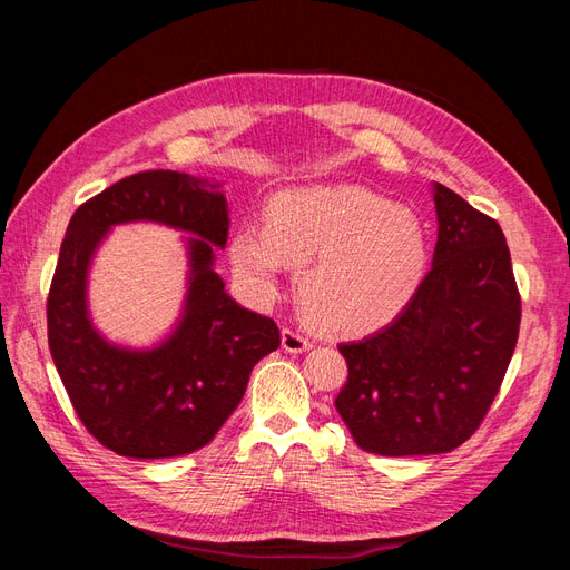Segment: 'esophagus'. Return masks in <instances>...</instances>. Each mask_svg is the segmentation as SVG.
<instances>
[{
  "mask_svg": "<svg viewBox=\"0 0 570 570\" xmlns=\"http://www.w3.org/2000/svg\"><path fill=\"white\" fill-rule=\"evenodd\" d=\"M312 347V340H308L297 327H283V350L289 354H302Z\"/></svg>",
  "mask_w": 570,
  "mask_h": 570,
  "instance_id": "obj_1",
  "label": "esophagus"
}]
</instances>
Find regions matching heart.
I'll use <instances>...</instances> for the list:
<instances>
[{
	"label": "heart",
	"mask_w": 570,
	"mask_h": 570,
	"mask_svg": "<svg viewBox=\"0 0 570 570\" xmlns=\"http://www.w3.org/2000/svg\"><path fill=\"white\" fill-rule=\"evenodd\" d=\"M419 218L356 185L302 187L275 195L266 228L237 230L230 258L256 297L278 289L285 264L298 268L297 299L308 323L361 335L390 321L425 268Z\"/></svg>",
	"instance_id": "heart-1"
}]
</instances>
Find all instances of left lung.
<instances>
[{
  "label": "left lung",
  "mask_w": 570,
  "mask_h": 570,
  "mask_svg": "<svg viewBox=\"0 0 570 570\" xmlns=\"http://www.w3.org/2000/svg\"><path fill=\"white\" fill-rule=\"evenodd\" d=\"M433 268L390 325L337 344L347 383L335 409L381 456L452 452L485 421L521 325V295L499 223L435 185Z\"/></svg>",
  "instance_id": "8db88e82"
}]
</instances>
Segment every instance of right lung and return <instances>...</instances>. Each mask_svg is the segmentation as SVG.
<instances>
[{
  "label": "right lung",
  "mask_w": 570,
  "mask_h": 570,
  "mask_svg": "<svg viewBox=\"0 0 570 570\" xmlns=\"http://www.w3.org/2000/svg\"><path fill=\"white\" fill-rule=\"evenodd\" d=\"M157 219L195 232L194 278L177 333L151 353L118 351L97 335L83 278L98 239L116 222ZM228 239L218 183L178 170H142L78 206L47 297L49 352L80 423L130 459L183 456L209 444L247 390L256 361L281 347L273 318L239 306L214 266Z\"/></svg>",
  "instance_id": "right-lung-1"
}]
</instances>
